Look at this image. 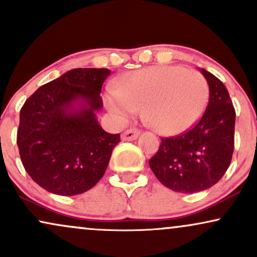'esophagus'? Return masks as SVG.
I'll return each instance as SVG.
<instances>
[{
  "instance_id": "esophagus-1",
  "label": "esophagus",
  "mask_w": 257,
  "mask_h": 257,
  "mask_svg": "<svg viewBox=\"0 0 257 257\" xmlns=\"http://www.w3.org/2000/svg\"><path fill=\"white\" fill-rule=\"evenodd\" d=\"M139 136V131L136 128H128L121 135L122 141H135Z\"/></svg>"
}]
</instances>
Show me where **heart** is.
<instances>
[{
    "label": "heart",
    "instance_id": "b5f03b06",
    "mask_svg": "<svg viewBox=\"0 0 257 257\" xmlns=\"http://www.w3.org/2000/svg\"><path fill=\"white\" fill-rule=\"evenodd\" d=\"M208 101V84L200 72L182 66H149L128 72L104 95L119 118L144 107V118L158 134L186 132L199 121Z\"/></svg>",
    "mask_w": 257,
    "mask_h": 257
}]
</instances>
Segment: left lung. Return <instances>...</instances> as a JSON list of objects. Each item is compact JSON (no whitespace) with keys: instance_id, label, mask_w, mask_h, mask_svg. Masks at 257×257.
I'll use <instances>...</instances> for the list:
<instances>
[{"instance_id":"1","label":"left lung","mask_w":257,"mask_h":257,"mask_svg":"<svg viewBox=\"0 0 257 257\" xmlns=\"http://www.w3.org/2000/svg\"><path fill=\"white\" fill-rule=\"evenodd\" d=\"M210 99L201 119L189 131L161 138L149 166L160 182L172 191L195 193L219 181L230 166L235 148L236 112L229 91L205 69Z\"/></svg>"}]
</instances>
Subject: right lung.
<instances>
[{
	"label": "right lung",
	"instance_id": "right-lung-1",
	"mask_svg": "<svg viewBox=\"0 0 257 257\" xmlns=\"http://www.w3.org/2000/svg\"><path fill=\"white\" fill-rule=\"evenodd\" d=\"M108 69H72L41 85L24 103L17 144L28 175L57 195H77L100 181L120 134L99 125Z\"/></svg>",
	"mask_w": 257,
	"mask_h": 257
}]
</instances>
